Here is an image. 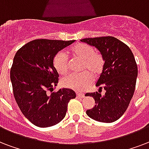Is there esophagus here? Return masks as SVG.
I'll use <instances>...</instances> for the list:
<instances>
[{"instance_id": "esophagus-1", "label": "esophagus", "mask_w": 149, "mask_h": 149, "mask_svg": "<svg viewBox=\"0 0 149 149\" xmlns=\"http://www.w3.org/2000/svg\"><path fill=\"white\" fill-rule=\"evenodd\" d=\"M77 97H84V94H83V93L77 92Z\"/></svg>"}]
</instances>
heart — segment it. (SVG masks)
Instances as JSON below:
<instances>
[{"label":"heart","mask_w":149,"mask_h":149,"mask_svg":"<svg viewBox=\"0 0 149 149\" xmlns=\"http://www.w3.org/2000/svg\"><path fill=\"white\" fill-rule=\"evenodd\" d=\"M69 53L73 58L82 60L79 74H70L62 79V85L68 88L81 91L84 90L93 79V75L98 77L105 66V58L99 52L95 51L89 44L79 43L72 46ZM53 65L58 73L65 75L69 70V61L63 52H58L54 57Z\"/></svg>","instance_id":"heart-1"}]
</instances>
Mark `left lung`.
<instances>
[{
  "label": "left lung",
  "instance_id": "8db88e82",
  "mask_svg": "<svg viewBox=\"0 0 149 149\" xmlns=\"http://www.w3.org/2000/svg\"><path fill=\"white\" fill-rule=\"evenodd\" d=\"M80 41L97 48L105 62L96 84L98 92L87 94L93 97L96 105L86 113L98 122L116 121L126 112L134 93L138 77L134 56L130 47L116 37L84 38ZM102 88L106 91L104 95L100 92Z\"/></svg>",
  "mask_w": 149,
  "mask_h": 149
}]
</instances>
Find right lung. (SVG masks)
<instances>
[{"label": "right lung", "instance_id": "add662e5", "mask_svg": "<svg viewBox=\"0 0 149 149\" xmlns=\"http://www.w3.org/2000/svg\"><path fill=\"white\" fill-rule=\"evenodd\" d=\"M74 41L34 40L15 55L10 72L15 99L22 114L37 127H48L61 122L70 100L76 97L74 91L69 88L47 93L58 82L54 55Z\"/></svg>", "mask_w": 149, "mask_h": 149}]
</instances>
